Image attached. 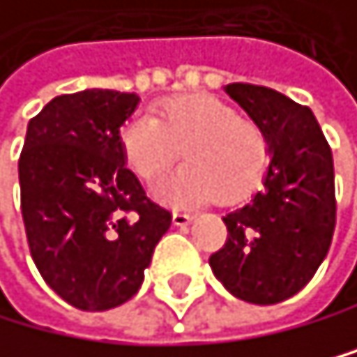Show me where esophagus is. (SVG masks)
Segmentation results:
<instances>
[{
	"label": "esophagus",
	"instance_id": "1",
	"mask_svg": "<svg viewBox=\"0 0 357 357\" xmlns=\"http://www.w3.org/2000/svg\"><path fill=\"white\" fill-rule=\"evenodd\" d=\"M191 220H193L191 213H186V211H173V222L177 225V227H184V225H189Z\"/></svg>",
	"mask_w": 357,
	"mask_h": 357
}]
</instances>
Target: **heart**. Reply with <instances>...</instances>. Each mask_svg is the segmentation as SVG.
<instances>
[{"label": "heart", "instance_id": "obj_1", "mask_svg": "<svg viewBox=\"0 0 357 357\" xmlns=\"http://www.w3.org/2000/svg\"><path fill=\"white\" fill-rule=\"evenodd\" d=\"M123 160L142 180H153L177 160L186 164L155 186L171 204L241 202L259 189L270 166V139L257 121L211 94L166 100L157 116L139 112L119 132Z\"/></svg>", "mask_w": 357, "mask_h": 357}]
</instances>
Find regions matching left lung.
<instances>
[{"label":"left lung","mask_w":357,"mask_h":357,"mask_svg":"<svg viewBox=\"0 0 357 357\" xmlns=\"http://www.w3.org/2000/svg\"><path fill=\"white\" fill-rule=\"evenodd\" d=\"M225 91L270 139V168L252 202L229 211L227 243L209 266L243 301L270 306L306 286L335 229L333 155L306 105L270 87L231 83Z\"/></svg>","instance_id":"1"}]
</instances>
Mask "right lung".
<instances>
[{
	"mask_svg": "<svg viewBox=\"0 0 357 357\" xmlns=\"http://www.w3.org/2000/svg\"><path fill=\"white\" fill-rule=\"evenodd\" d=\"M137 94H62L26 128L20 155L22 218L42 279L80 310H109L144 283L171 211L126 168L119 132Z\"/></svg>",
	"mask_w": 357,
	"mask_h": 357,
	"instance_id": "right-lung-1",
	"label": "right lung"
}]
</instances>
